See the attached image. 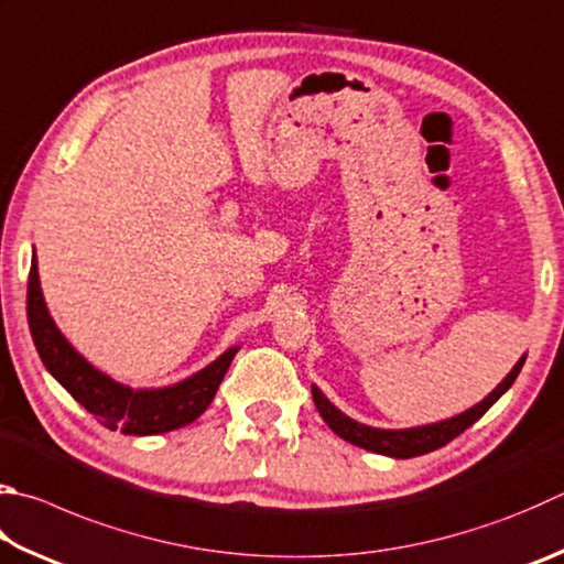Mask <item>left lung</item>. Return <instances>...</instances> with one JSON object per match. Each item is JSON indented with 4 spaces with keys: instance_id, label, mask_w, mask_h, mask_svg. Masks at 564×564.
I'll return each mask as SVG.
<instances>
[{
    "instance_id": "left-lung-1",
    "label": "left lung",
    "mask_w": 564,
    "mask_h": 564,
    "mask_svg": "<svg viewBox=\"0 0 564 564\" xmlns=\"http://www.w3.org/2000/svg\"><path fill=\"white\" fill-rule=\"evenodd\" d=\"M523 362H525V355L520 357L513 370L506 375V380L500 382L494 392L484 399V402H478L476 406L466 409L464 414H456L452 419H444V422L424 424V426H414V429H375V426L360 424L347 414H343L340 409H337L315 384L311 389H313V402L317 406V412H321V416L325 419V424L330 426L337 436L345 438V442L367 448V452L384 454L392 458H414V456H422L429 452H436V448L446 446L460 432H466L470 424H476L478 419L484 416L488 409L508 392L510 384L516 382L518 372L523 370Z\"/></svg>"
}]
</instances>
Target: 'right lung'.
Wrapping results in <instances>:
<instances>
[{"label": "right lung", "instance_id": "obj_1", "mask_svg": "<svg viewBox=\"0 0 564 564\" xmlns=\"http://www.w3.org/2000/svg\"><path fill=\"white\" fill-rule=\"evenodd\" d=\"M26 315L36 352L46 370L56 377V382L90 414H96L98 422L110 432L120 429L122 434L132 436L165 434L192 424L212 404L234 355L239 352V347H229L197 375L160 389H132L110 380L74 350V345L61 335L54 317L48 315L39 283L36 256H32V271H29Z\"/></svg>", "mask_w": 564, "mask_h": 564}]
</instances>
